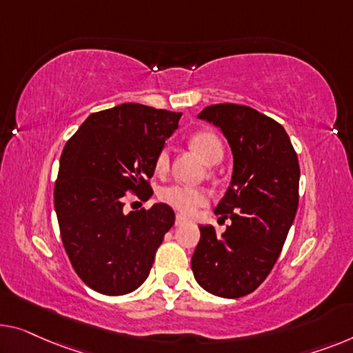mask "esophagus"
Returning a JSON list of instances; mask_svg holds the SVG:
<instances>
[{
	"mask_svg": "<svg viewBox=\"0 0 353 353\" xmlns=\"http://www.w3.org/2000/svg\"><path fill=\"white\" fill-rule=\"evenodd\" d=\"M185 222H187V220L183 219L181 214H177V215H176V227H179V225H183Z\"/></svg>",
	"mask_w": 353,
	"mask_h": 353,
	"instance_id": "1",
	"label": "esophagus"
}]
</instances>
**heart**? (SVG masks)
Masks as SVG:
<instances>
[{"label": "heart", "instance_id": "heart-1", "mask_svg": "<svg viewBox=\"0 0 353 353\" xmlns=\"http://www.w3.org/2000/svg\"><path fill=\"white\" fill-rule=\"evenodd\" d=\"M190 144L209 165H214V163L222 160L223 145L220 143L219 136L212 131H198L190 138ZM154 168L159 174H165L168 171V168H170V149L168 147H161L159 150L154 161ZM159 198L161 203H165L166 206L172 208L181 215H185V217H192L196 212V209L206 206L210 199L206 188L181 185V183L163 187L159 193Z\"/></svg>", "mask_w": 353, "mask_h": 353}]
</instances>
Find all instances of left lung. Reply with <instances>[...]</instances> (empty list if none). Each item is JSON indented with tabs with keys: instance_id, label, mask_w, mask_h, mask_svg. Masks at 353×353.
I'll use <instances>...</instances> for the list:
<instances>
[{
	"instance_id": "8db88e82",
	"label": "left lung",
	"mask_w": 353,
	"mask_h": 353,
	"mask_svg": "<svg viewBox=\"0 0 353 353\" xmlns=\"http://www.w3.org/2000/svg\"><path fill=\"white\" fill-rule=\"evenodd\" d=\"M198 117L222 130L234 170L214 209L231 225L222 236L212 225L199 227L192 271L206 292L241 298L261 285L281 255L299 201L298 155L281 123L244 104H210Z\"/></svg>"
}]
</instances>
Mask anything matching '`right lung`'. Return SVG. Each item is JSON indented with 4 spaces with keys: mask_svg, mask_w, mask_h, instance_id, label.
<instances>
[{
    "mask_svg": "<svg viewBox=\"0 0 353 353\" xmlns=\"http://www.w3.org/2000/svg\"><path fill=\"white\" fill-rule=\"evenodd\" d=\"M181 115L120 104L88 115L63 149L54 188L61 241L77 276L94 292L136 290L174 225L166 204L126 214L125 199L152 196L155 157Z\"/></svg>",
    "mask_w": 353,
    "mask_h": 353,
    "instance_id": "1",
    "label": "right lung"
}]
</instances>
